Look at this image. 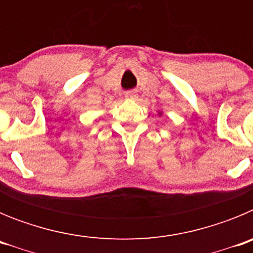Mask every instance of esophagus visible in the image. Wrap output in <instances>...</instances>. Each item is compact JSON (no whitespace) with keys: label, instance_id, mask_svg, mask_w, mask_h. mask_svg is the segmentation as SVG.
Listing matches in <instances>:
<instances>
[{"label":"esophagus","instance_id":"esophagus-1","mask_svg":"<svg viewBox=\"0 0 253 253\" xmlns=\"http://www.w3.org/2000/svg\"><path fill=\"white\" fill-rule=\"evenodd\" d=\"M138 97V93L135 92L134 90L128 91V92H125V99L126 100H135Z\"/></svg>","mask_w":253,"mask_h":253}]
</instances>
